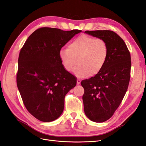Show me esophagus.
<instances>
[{
    "instance_id": "34e87169",
    "label": "esophagus",
    "mask_w": 146,
    "mask_h": 146,
    "mask_svg": "<svg viewBox=\"0 0 146 146\" xmlns=\"http://www.w3.org/2000/svg\"><path fill=\"white\" fill-rule=\"evenodd\" d=\"M76 81H77V83H77V84H78H78H80L81 83V80H79V79H78Z\"/></svg>"
}]
</instances>
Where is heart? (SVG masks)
<instances>
[{"label":"heart","instance_id":"1","mask_svg":"<svg viewBox=\"0 0 146 146\" xmlns=\"http://www.w3.org/2000/svg\"><path fill=\"white\" fill-rule=\"evenodd\" d=\"M109 54L106 42L100 38L83 35L70 43L68 48L60 51V58L66 72L74 70L79 78L96 75L104 67Z\"/></svg>","mask_w":146,"mask_h":146}]
</instances>
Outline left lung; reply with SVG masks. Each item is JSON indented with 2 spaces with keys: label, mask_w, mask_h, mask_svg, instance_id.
Returning <instances> with one entry per match:
<instances>
[{
  "label": "left lung",
  "mask_w": 146,
  "mask_h": 146,
  "mask_svg": "<svg viewBox=\"0 0 146 146\" xmlns=\"http://www.w3.org/2000/svg\"><path fill=\"white\" fill-rule=\"evenodd\" d=\"M84 33L104 40L109 48L101 71L81 83L84 89L83 100L86 115L92 121L102 123L111 117L128 89L131 55L124 40L113 31H86Z\"/></svg>",
  "instance_id": "8db88e82"
}]
</instances>
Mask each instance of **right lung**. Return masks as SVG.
<instances>
[{"mask_svg": "<svg viewBox=\"0 0 146 146\" xmlns=\"http://www.w3.org/2000/svg\"><path fill=\"white\" fill-rule=\"evenodd\" d=\"M81 31L37 29L20 50L17 87L28 111L41 121H54L62 115L65 97L76 84V78L63 68L60 51Z\"/></svg>", "mask_w": 146, "mask_h": 146, "instance_id": "add662e5", "label": "right lung"}]
</instances>
